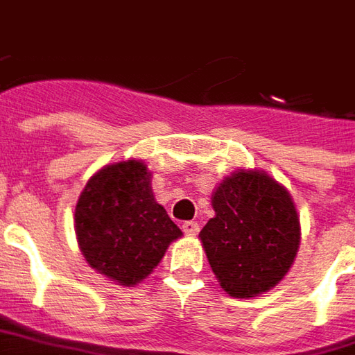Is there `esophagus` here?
<instances>
[{
    "instance_id": "1",
    "label": "esophagus",
    "mask_w": 355,
    "mask_h": 355,
    "mask_svg": "<svg viewBox=\"0 0 355 355\" xmlns=\"http://www.w3.org/2000/svg\"><path fill=\"white\" fill-rule=\"evenodd\" d=\"M183 232H185L187 236H196V234H198V223H196V221H185V223H183Z\"/></svg>"
}]
</instances>
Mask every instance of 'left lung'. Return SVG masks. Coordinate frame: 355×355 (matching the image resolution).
Segmentation results:
<instances>
[{"label": "left lung", "mask_w": 355, "mask_h": 355, "mask_svg": "<svg viewBox=\"0 0 355 355\" xmlns=\"http://www.w3.org/2000/svg\"><path fill=\"white\" fill-rule=\"evenodd\" d=\"M216 216L200 231L221 287L236 299L272 289L293 265L301 225L287 189L263 170H238L211 195Z\"/></svg>", "instance_id": "obj_1"}]
</instances>
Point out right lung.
Here are the masks:
<instances>
[{"label":"right lung","instance_id":"1","mask_svg":"<svg viewBox=\"0 0 355 355\" xmlns=\"http://www.w3.org/2000/svg\"><path fill=\"white\" fill-rule=\"evenodd\" d=\"M75 234L94 270L130 287L153 272L181 231L155 200L146 162L132 159L90 178L75 206Z\"/></svg>","mask_w":355,"mask_h":355}]
</instances>
